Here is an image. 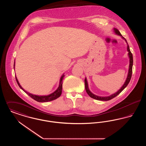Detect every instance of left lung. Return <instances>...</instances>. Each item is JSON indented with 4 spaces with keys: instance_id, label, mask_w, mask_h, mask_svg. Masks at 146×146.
<instances>
[{
    "instance_id": "obj_1",
    "label": "left lung",
    "mask_w": 146,
    "mask_h": 146,
    "mask_svg": "<svg viewBox=\"0 0 146 146\" xmlns=\"http://www.w3.org/2000/svg\"><path fill=\"white\" fill-rule=\"evenodd\" d=\"M114 32V33L117 35H118L119 36H120L123 39L125 40V42L127 43V51H128V56L129 57V71H128V74H127V76L126 78V79L125 80V83L123 84V85L121 87V88L119 90L116 92L115 93L112 94L111 95L109 96H97L94 94H92L90 90H89V86H88V81L86 79V78H85V90L87 92V94L89 95V96L90 97L97 100H100V101H109L110 100H111L112 98H113L114 97H116L117 95H118L127 86V85H128V84L129 83L131 78V76H132V66H133V57H132V54L130 50V48H129V46L127 44V42L126 41V40L125 39V38L121 35V33H120V32L118 31L117 28H113Z\"/></svg>"
}]
</instances>
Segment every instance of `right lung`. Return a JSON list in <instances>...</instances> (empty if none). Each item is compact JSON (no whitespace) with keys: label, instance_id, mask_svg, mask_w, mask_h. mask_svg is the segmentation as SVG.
<instances>
[{"label":"right lung","instance_id":"right-lung-1","mask_svg":"<svg viewBox=\"0 0 146 146\" xmlns=\"http://www.w3.org/2000/svg\"><path fill=\"white\" fill-rule=\"evenodd\" d=\"M14 68L15 69V62H14ZM64 77V74H63L62 76L61 77L60 80V83H59V85L58 88L57 89V90H56L54 92L51 93V94H49L48 95H43V96H41V95H34L32 94H31L29 92H28L27 91L25 90L22 86L19 83L17 77L15 76L16 78V80L17 82V83L18 84V85L19 86V87L21 88L22 90L23 91L25 92H26L28 95H29L31 98H32L33 99H34L35 101L39 102H49V101H53L54 100H56V98H58L61 96V94H62V80L63 78Z\"/></svg>","mask_w":146,"mask_h":146}]
</instances>
